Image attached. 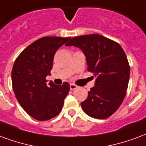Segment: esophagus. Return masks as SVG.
<instances>
[{
	"mask_svg": "<svg viewBox=\"0 0 146 146\" xmlns=\"http://www.w3.org/2000/svg\"><path fill=\"white\" fill-rule=\"evenodd\" d=\"M78 88V86L74 85V84H70V89L71 90H74Z\"/></svg>",
	"mask_w": 146,
	"mask_h": 146,
	"instance_id": "1",
	"label": "esophagus"
}]
</instances>
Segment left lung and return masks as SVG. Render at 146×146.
<instances>
[{"label": "left lung", "instance_id": "obj_1", "mask_svg": "<svg viewBox=\"0 0 146 146\" xmlns=\"http://www.w3.org/2000/svg\"><path fill=\"white\" fill-rule=\"evenodd\" d=\"M66 46L82 50L87 70L96 77L95 86L81 103L84 112L96 119L110 117L124 100L129 82L130 66L124 50L119 43L99 34L74 37Z\"/></svg>", "mask_w": 146, "mask_h": 146}]
</instances>
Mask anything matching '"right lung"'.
<instances>
[{
	"instance_id": "add662e5",
	"label": "right lung",
	"mask_w": 146,
	"mask_h": 146,
	"mask_svg": "<svg viewBox=\"0 0 146 146\" xmlns=\"http://www.w3.org/2000/svg\"><path fill=\"white\" fill-rule=\"evenodd\" d=\"M70 38L46 36L31 43L19 54L11 71L12 88L21 107L37 121H48L62 110L70 85L57 86L46 77L50 74L54 54Z\"/></svg>"
}]
</instances>
